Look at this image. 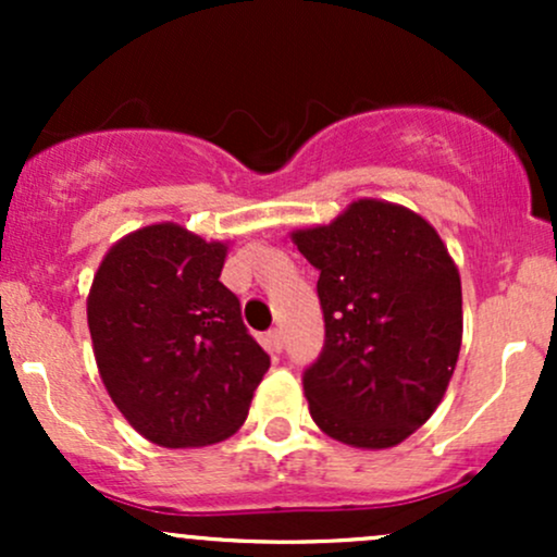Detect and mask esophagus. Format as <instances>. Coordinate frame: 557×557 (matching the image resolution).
<instances>
[{"label":"esophagus","instance_id":"34e87169","mask_svg":"<svg viewBox=\"0 0 557 557\" xmlns=\"http://www.w3.org/2000/svg\"><path fill=\"white\" fill-rule=\"evenodd\" d=\"M283 345H285V337L280 330H270L264 335V348L270 350V354H283Z\"/></svg>","mask_w":557,"mask_h":557}]
</instances>
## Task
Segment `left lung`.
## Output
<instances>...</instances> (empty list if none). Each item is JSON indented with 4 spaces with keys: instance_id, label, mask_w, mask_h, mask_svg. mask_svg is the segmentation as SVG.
Returning a JSON list of instances; mask_svg holds the SVG:
<instances>
[{
    "instance_id": "1",
    "label": "left lung",
    "mask_w": 557,
    "mask_h": 557,
    "mask_svg": "<svg viewBox=\"0 0 557 557\" xmlns=\"http://www.w3.org/2000/svg\"><path fill=\"white\" fill-rule=\"evenodd\" d=\"M319 272L324 345L304 372L311 419L354 447H393L443 400L463 335L461 277L430 222L361 198L296 230Z\"/></svg>"
}]
</instances>
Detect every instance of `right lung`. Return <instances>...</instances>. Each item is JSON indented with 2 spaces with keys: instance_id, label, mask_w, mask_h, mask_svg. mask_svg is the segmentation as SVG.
<instances>
[{
  "instance_id": "1",
  "label": "right lung",
  "mask_w": 557,
  "mask_h": 557,
  "mask_svg": "<svg viewBox=\"0 0 557 557\" xmlns=\"http://www.w3.org/2000/svg\"><path fill=\"white\" fill-rule=\"evenodd\" d=\"M225 243L151 225L114 243L88 293L96 367L107 393L162 447L220 443L248 417L270 356L220 283Z\"/></svg>"
}]
</instances>
